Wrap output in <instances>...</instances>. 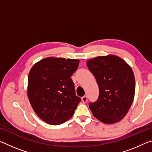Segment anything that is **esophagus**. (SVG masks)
Listing matches in <instances>:
<instances>
[{"label": "esophagus", "instance_id": "1", "mask_svg": "<svg viewBox=\"0 0 152 152\" xmlns=\"http://www.w3.org/2000/svg\"><path fill=\"white\" fill-rule=\"evenodd\" d=\"M87 100H88V98H87L86 96H84L83 97H82V101L84 102V103H86L87 102Z\"/></svg>", "mask_w": 152, "mask_h": 152}]
</instances>
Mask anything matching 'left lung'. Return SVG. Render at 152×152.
<instances>
[{
    "mask_svg": "<svg viewBox=\"0 0 152 152\" xmlns=\"http://www.w3.org/2000/svg\"><path fill=\"white\" fill-rule=\"evenodd\" d=\"M99 88L97 101L89 104L94 117L105 124L122 120L135 96V80L132 67L115 55L98 56L87 60Z\"/></svg>",
    "mask_w": 152,
    "mask_h": 152,
    "instance_id": "1",
    "label": "left lung"
}]
</instances>
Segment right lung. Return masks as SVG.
I'll return each mask as SVG.
<instances>
[{
    "instance_id": "add662e5",
    "label": "right lung",
    "mask_w": 152,
    "mask_h": 152,
    "mask_svg": "<svg viewBox=\"0 0 152 152\" xmlns=\"http://www.w3.org/2000/svg\"><path fill=\"white\" fill-rule=\"evenodd\" d=\"M79 61L77 59L48 57L31 68L28 99L36 115L48 124L57 125L70 119L80 102L70 78Z\"/></svg>"
}]
</instances>
